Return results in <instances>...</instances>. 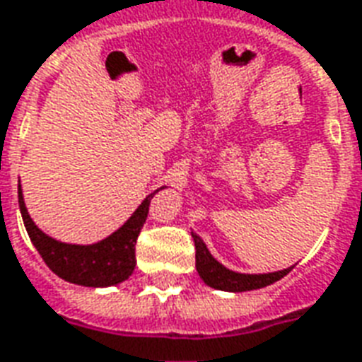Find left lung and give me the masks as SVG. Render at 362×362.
Here are the masks:
<instances>
[{
	"instance_id": "8db88e82",
	"label": "left lung",
	"mask_w": 362,
	"mask_h": 362,
	"mask_svg": "<svg viewBox=\"0 0 362 362\" xmlns=\"http://www.w3.org/2000/svg\"><path fill=\"white\" fill-rule=\"evenodd\" d=\"M195 243V269L197 274L202 276V280L211 288L222 291H249L259 290L264 286L278 282L280 278H284L290 269L278 270V272H269V274H242V272H234V270L226 269L224 264L216 261L215 257L209 253L207 245L202 238L192 232Z\"/></svg>"
}]
</instances>
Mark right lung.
<instances>
[{
    "label": "right lung",
    "instance_id": "right-lung-1",
    "mask_svg": "<svg viewBox=\"0 0 362 362\" xmlns=\"http://www.w3.org/2000/svg\"><path fill=\"white\" fill-rule=\"evenodd\" d=\"M159 189L147 195L140 207L134 211V215L117 232L107 235L101 242L92 243V245L59 242L52 235L44 234L34 224L26 211L21 182H18V207H21V215H23L24 228L30 235V242L38 249L45 264L59 278L71 284L86 286V288H107V286H117V284L124 282L134 272L136 240H138L141 226L149 213L151 197Z\"/></svg>",
    "mask_w": 362,
    "mask_h": 362
}]
</instances>
